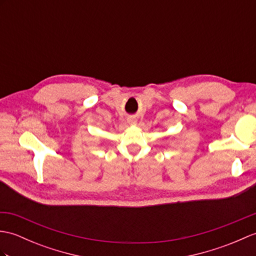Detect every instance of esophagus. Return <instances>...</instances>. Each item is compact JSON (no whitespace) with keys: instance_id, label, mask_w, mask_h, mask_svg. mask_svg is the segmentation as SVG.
Here are the masks:
<instances>
[{"instance_id":"obj_1","label":"esophagus","mask_w":256,"mask_h":256,"mask_svg":"<svg viewBox=\"0 0 256 256\" xmlns=\"http://www.w3.org/2000/svg\"><path fill=\"white\" fill-rule=\"evenodd\" d=\"M133 123H134V122H133Z\"/></svg>"}]
</instances>
